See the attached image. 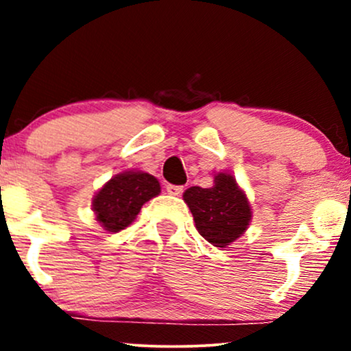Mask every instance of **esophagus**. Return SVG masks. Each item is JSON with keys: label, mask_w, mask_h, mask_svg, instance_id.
Segmentation results:
<instances>
[{"label": "esophagus", "mask_w": 351, "mask_h": 351, "mask_svg": "<svg viewBox=\"0 0 351 351\" xmlns=\"http://www.w3.org/2000/svg\"><path fill=\"white\" fill-rule=\"evenodd\" d=\"M183 186H176V184H167V191L168 195H173V196H180L181 193H183Z\"/></svg>", "instance_id": "34e87169"}]
</instances>
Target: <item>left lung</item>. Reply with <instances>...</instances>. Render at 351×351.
Listing matches in <instances>:
<instances>
[{
    "label": "left lung",
    "instance_id": "obj_1",
    "mask_svg": "<svg viewBox=\"0 0 351 351\" xmlns=\"http://www.w3.org/2000/svg\"><path fill=\"white\" fill-rule=\"evenodd\" d=\"M183 199L199 234L216 247L231 245L251 224L252 209L247 195L228 171L215 173L211 188H188Z\"/></svg>",
    "mask_w": 351,
    "mask_h": 351
}]
</instances>
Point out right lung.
<instances>
[{"instance_id":"right-lung-1","label":"right lung","mask_w":351,"mask_h":351,"mask_svg":"<svg viewBox=\"0 0 351 351\" xmlns=\"http://www.w3.org/2000/svg\"><path fill=\"white\" fill-rule=\"evenodd\" d=\"M160 181L142 170L117 173L92 198V211L108 232L130 226L147 201L160 195Z\"/></svg>"}]
</instances>
